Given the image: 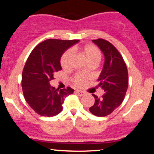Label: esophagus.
I'll use <instances>...</instances> for the list:
<instances>
[{
	"label": "esophagus",
	"instance_id": "1",
	"mask_svg": "<svg viewBox=\"0 0 154 154\" xmlns=\"http://www.w3.org/2000/svg\"><path fill=\"white\" fill-rule=\"evenodd\" d=\"M75 93L77 95H78L79 96H82V95H84V93H83L82 91H77L75 92Z\"/></svg>",
	"mask_w": 154,
	"mask_h": 154
}]
</instances>
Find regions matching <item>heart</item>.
<instances>
[{"label": "heart", "mask_w": 154, "mask_h": 154, "mask_svg": "<svg viewBox=\"0 0 154 154\" xmlns=\"http://www.w3.org/2000/svg\"><path fill=\"white\" fill-rule=\"evenodd\" d=\"M73 51H79L89 63H98L101 59V53L99 49L93 45H86L82 47H75ZM73 54L71 51H67L61 59V64L63 69L69 68L71 64ZM87 77L83 75H77L74 78V82L76 85H83Z\"/></svg>", "instance_id": "b5f03b06"}]
</instances>
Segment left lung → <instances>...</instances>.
Instances as JSON below:
<instances>
[{"label": "left lung", "mask_w": 154, "mask_h": 154, "mask_svg": "<svg viewBox=\"0 0 154 154\" xmlns=\"http://www.w3.org/2000/svg\"><path fill=\"white\" fill-rule=\"evenodd\" d=\"M104 55V64L98 81V87L104 91L101 98H95L89 110L97 116H106L122 103L128 88V72L122 56L112 44L103 39L92 40Z\"/></svg>", "instance_id": "1"}]
</instances>
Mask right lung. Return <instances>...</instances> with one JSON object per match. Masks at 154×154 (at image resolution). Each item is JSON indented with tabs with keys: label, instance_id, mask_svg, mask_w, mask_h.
<instances>
[{
	"label": "right lung",
	"instance_id": "1",
	"mask_svg": "<svg viewBox=\"0 0 154 154\" xmlns=\"http://www.w3.org/2000/svg\"><path fill=\"white\" fill-rule=\"evenodd\" d=\"M79 40H62L48 39L33 49L22 72V87L26 103L39 115L54 116L62 111L66 96L74 90L51 87L55 72L61 70V58L67 49Z\"/></svg>",
	"mask_w": 154,
	"mask_h": 154
}]
</instances>
